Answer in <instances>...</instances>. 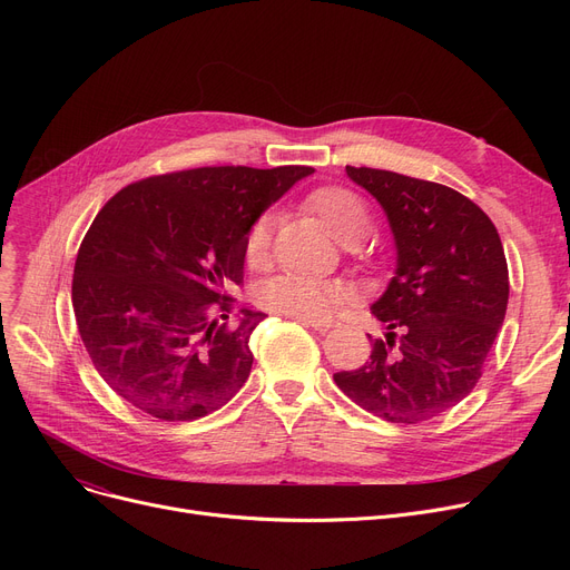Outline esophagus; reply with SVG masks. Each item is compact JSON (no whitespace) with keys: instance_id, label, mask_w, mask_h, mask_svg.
Returning a JSON list of instances; mask_svg holds the SVG:
<instances>
[{"instance_id":"obj_1","label":"esophagus","mask_w":570,"mask_h":570,"mask_svg":"<svg viewBox=\"0 0 570 570\" xmlns=\"http://www.w3.org/2000/svg\"><path fill=\"white\" fill-rule=\"evenodd\" d=\"M297 323H303L307 327H314L316 333H327L331 327H335V321H307V318H297Z\"/></svg>"}]
</instances>
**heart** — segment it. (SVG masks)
I'll list each match as a JSON object with an SVG mask.
<instances>
[{
	"label": "heart",
	"instance_id": "obj_1",
	"mask_svg": "<svg viewBox=\"0 0 570 570\" xmlns=\"http://www.w3.org/2000/svg\"><path fill=\"white\" fill-rule=\"evenodd\" d=\"M307 205L312 213L323 222L337 239L365 237L370 230V215L365 203L353 191L342 187H323L316 189ZM273 215H261L247 230L245 254L249 265H263L269 249V237H273ZM351 288L337 279L323 277H305V275H279L267 279L256 291V303L279 316L321 321L333 316L342 305L348 303Z\"/></svg>",
	"mask_w": 570,
	"mask_h": 570
}]
</instances>
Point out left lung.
<instances>
[{"label":"left lung","instance_id":"obj_1","mask_svg":"<svg viewBox=\"0 0 570 570\" xmlns=\"http://www.w3.org/2000/svg\"><path fill=\"white\" fill-rule=\"evenodd\" d=\"M391 222L395 275L372 305L383 337L367 363L337 372L340 391L387 423L415 425L460 404L508 307V265L490 217L460 191L379 168L346 166Z\"/></svg>","mask_w":570,"mask_h":570}]
</instances>
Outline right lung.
Returning <instances> with one entry per match:
<instances>
[{
	"label": "right lung",
	"instance_id": "1",
	"mask_svg": "<svg viewBox=\"0 0 570 570\" xmlns=\"http://www.w3.org/2000/svg\"><path fill=\"white\" fill-rule=\"evenodd\" d=\"M309 166H205L117 191L82 237L73 312L112 391L166 423L222 409L245 385L263 312L239 309L249 226Z\"/></svg>",
	"mask_w": 570,
	"mask_h": 570
}]
</instances>
